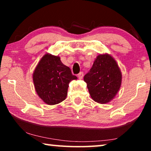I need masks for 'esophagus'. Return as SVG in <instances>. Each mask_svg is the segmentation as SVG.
<instances>
[{
  "mask_svg": "<svg viewBox=\"0 0 151 151\" xmlns=\"http://www.w3.org/2000/svg\"><path fill=\"white\" fill-rule=\"evenodd\" d=\"M78 78H79L80 80H82V78H83V76H84V73H83V72H80L79 73H78Z\"/></svg>",
  "mask_w": 151,
  "mask_h": 151,
  "instance_id": "34e87169",
  "label": "esophagus"
}]
</instances>
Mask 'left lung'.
I'll list each match as a JSON object with an SVG mask.
<instances>
[{
	"label": "left lung",
	"mask_w": 151,
	"mask_h": 151,
	"mask_svg": "<svg viewBox=\"0 0 151 151\" xmlns=\"http://www.w3.org/2000/svg\"><path fill=\"white\" fill-rule=\"evenodd\" d=\"M122 72L109 53L99 54L91 69L84 77L88 92L95 102L106 104L115 98L122 84Z\"/></svg>",
	"instance_id": "obj_1"
}]
</instances>
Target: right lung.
I'll use <instances>...</instances> for the list:
<instances>
[{
    "label": "right lung",
    "mask_w": 151,
    "mask_h": 151,
    "mask_svg": "<svg viewBox=\"0 0 151 151\" xmlns=\"http://www.w3.org/2000/svg\"><path fill=\"white\" fill-rule=\"evenodd\" d=\"M60 58L47 53L43 55L33 73V82L38 96L48 105L59 104L67 96L69 84L77 80Z\"/></svg>",
    "instance_id": "obj_1"
}]
</instances>
